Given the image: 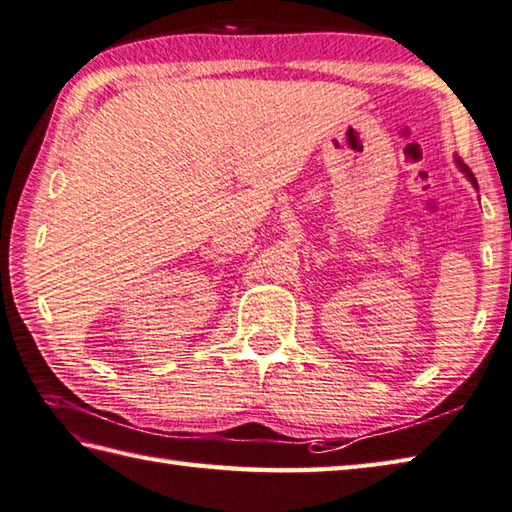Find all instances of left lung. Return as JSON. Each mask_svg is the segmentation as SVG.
Instances as JSON below:
<instances>
[{"label":"left lung","instance_id":"left-lung-1","mask_svg":"<svg viewBox=\"0 0 512 512\" xmlns=\"http://www.w3.org/2000/svg\"><path fill=\"white\" fill-rule=\"evenodd\" d=\"M457 164H459V168H462V170H464V173H466V177L470 179V184H473V186L477 188V179H475V175H473V173H470V168H468V166H464V164H462V159H459V157H457Z\"/></svg>","mask_w":512,"mask_h":512}]
</instances>
